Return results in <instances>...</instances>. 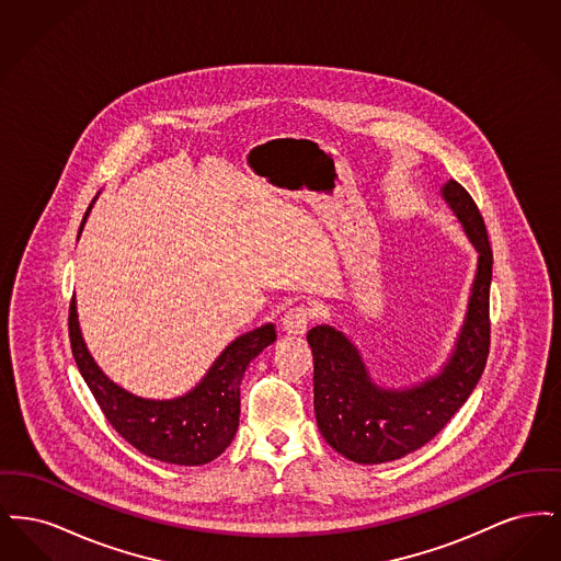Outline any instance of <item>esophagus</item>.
I'll use <instances>...</instances> for the list:
<instances>
[{
    "label": "esophagus",
    "instance_id": "1",
    "mask_svg": "<svg viewBox=\"0 0 561 561\" xmlns=\"http://www.w3.org/2000/svg\"><path fill=\"white\" fill-rule=\"evenodd\" d=\"M311 321V309L307 305H294L290 307L284 318H282V328L288 334H305Z\"/></svg>",
    "mask_w": 561,
    "mask_h": 561
}]
</instances>
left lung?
I'll return each instance as SVG.
<instances>
[{
  "label": "left lung",
  "mask_w": 561,
  "mask_h": 561,
  "mask_svg": "<svg viewBox=\"0 0 561 561\" xmlns=\"http://www.w3.org/2000/svg\"><path fill=\"white\" fill-rule=\"evenodd\" d=\"M442 197L478 250V271L467 316L439 374L405 389L374 382L359 351L334 325H316L307 341L313 351V405L323 439L353 462L398 460L431 442L469 400L480 382L490 348L492 248L480 208L456 181Z\"/></svg>",
  "instance_id": "left-lung-1"
}]
</instances>
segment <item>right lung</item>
Returning <instances> with one entry per match:
<instances>
[{"label":"right lung","mask_w":561,"mask_h":561,"mask_svg":"<svg viewBox=\"0 0 561 561\" xmlns=\"http://www.w3.org/2000/svg\"><path fill=\"white\" fill-rule=\"evenodd\" d=\"M69 339L81 376L111 427L138 453L170 465L197 467L220 456L233 442L240 425L243 373L277 336L273 323L241 334L216 357L199 385L174 400H145L108 380L83 343L76 298L69 307Z\"/></svg>","instance_id":"add662e5"}]
</instances>
